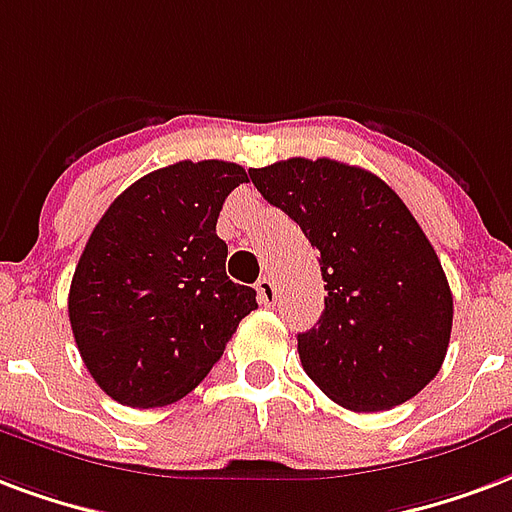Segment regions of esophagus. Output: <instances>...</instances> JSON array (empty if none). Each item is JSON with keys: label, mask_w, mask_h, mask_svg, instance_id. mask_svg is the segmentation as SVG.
Instances as JSON below:
<instances>
[{"label": "esophagus", "mask_w": 512, "mask_h": 512, "mask_svg": "<svg viewBox=\"0 0 512 512\" xmlns=\"http://www.w3.org/2000/svg\"><path fill=\"white\" fill-rule=\"evenodd\" d=\"M257 298H260V304H276V282L274 276H263L260 282H257Z\"/></svg>", "instance_id": "34e87169"}]
</instances>
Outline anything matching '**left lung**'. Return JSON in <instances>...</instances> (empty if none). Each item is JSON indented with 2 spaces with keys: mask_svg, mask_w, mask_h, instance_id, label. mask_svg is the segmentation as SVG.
I'll return each mask as SVG.
<instances>
[{
  "mask_svg": "<svg viewBox=\"0 0 512 512\" xmlns=\"http://www.w3.org/2000/svg\"><path fill=\"white\" fill-rule=\"evenodd\" d=\"M320 252L325 309L298 333L304 372L336 404L380 412L418 396L445 361L453 295L410 208L374 173L328 160L249 170Z\"/></svg>",
  "mask_w": 512,
  "mask_h": 512,
  "instance_id": "1",
  "label": "left lung"
}]
</instances>
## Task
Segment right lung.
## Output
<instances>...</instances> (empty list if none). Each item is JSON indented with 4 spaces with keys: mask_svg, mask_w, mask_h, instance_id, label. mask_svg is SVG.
Returning a JSON list of instances; mask_svg holds the SVG:
<instances>
[{
    "mask_svg": "<svg viewBox=\"0 0 512 512\" xmlns=\"http://www.w3.org/2000/svg\"><path fill=\"white\" fill-rule=\"evenodd\" d=\"M244 181L236 162H176L124 189L92 230L67 309L86 369L119 404L184 399L257 309L255 290L225 274L217 236Z\"/></svg>",
    "mask_w": 512,
    "mask_h": 512,
    "instance_id": "right-lung-1",
    "label": "right lung"
}]
</instances>
